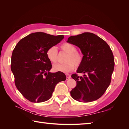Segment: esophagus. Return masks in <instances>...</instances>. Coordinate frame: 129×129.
Segmentation results:
<instances>
[{"mask_svg": "<svg viewBox=\"0 0 129 129\" xmlns=\"http://www.w3.org/2000/svg\"><path fill=\"white\" fill-rule=\"evenodd\" d=\"M66 76H67V80H68V79H69L71 78V75H69V74H66Z\"/></svg>", "mask_w": 129, "mask_h": 129, "instance_id": "obj_1", "label": "esophagus"}]
</instances>
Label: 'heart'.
Returning a JSON list of instances; mask_svg holds the SVG:
<instances>
[{
  "label": "heart",
  "mask_w": 129,
  "mask_h": 129,
  "mask_svg": "<svg viewBox=\"0 0 129 129\" xmlns=\"http://www.w3.org/2000/svg\"><path fill=\"white\" fill-rule=\"evenodd\" d=\"M62 51L68 54L65 60V64H56L53 67V69L56 72L68 73L73 70L76 67H79L83 61V55L78 53L75 45L70 43H65L60 46ZM46 56L50 61L55 63L57 61L58 52L55 46H51L46 51Z\"/></svg>",
  "instance_id": "1"
}]
</instances>
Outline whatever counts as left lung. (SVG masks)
I'll return each mask as SVG.
<instances>
[{"label":"left lung","mask_w":129,"mask_h":129,"mask_svg":"<svg viewBox=\"0 0 129 129\" xmlns=\"http://www.w3.org/2000/svg\"><path fill=\"white\" fill-rule=\"evenodd\" d=\"M68 43L78 46L83 54V61L76 71L84 73L72 75L76 81L70 91L72 97L80 102L98 100L111 83L114 69V55L110 46L103 39L91 33H84L68 38Z\"/></svg>","instance_id":"1"}]
</instances>
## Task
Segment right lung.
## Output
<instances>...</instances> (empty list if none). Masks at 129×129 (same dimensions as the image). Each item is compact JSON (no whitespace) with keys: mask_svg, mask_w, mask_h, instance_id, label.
I'll list each match as a JSON object with an SVG mask.
<instances>
[{"mask_svg":"<svg viewBox=\"0 0 129 129\" xmlns=\"http://www.w3.org/2000/svg\"><path fill=\"white\" fill-rule=\"evenodd\" d=\"M64 39L43 32L31 33L18 43L13 51L11 70L15 84L23 96L33 103H42L50 99L55 86L66 80L62 72L50 73L51 61L46 51Z\"/></svg>","mask_w":129,"mask_h":129,"instance_id":"add662e5","label":"right lung"}]
</instances>
